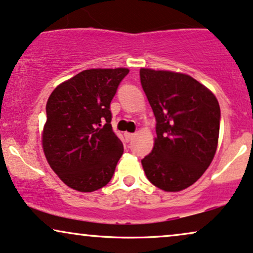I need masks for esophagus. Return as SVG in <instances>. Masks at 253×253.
Masks as SVG:
<instances>
[{"label":"esophagus","mask_w":253,"mask_h":253,"mask_svg":"<svg viewBox=\"0 0 253 253\" xmlns=\"http://www.w3.org/2000/svg\"><path fill=\"white\" fill-rule=\"evenodd\" d=\"M124 137H126V139L127 142L131 141V139L135 137V133H130V132H124Z\"/></svg>","instance_id":"esophagus-1"}]
</instances>
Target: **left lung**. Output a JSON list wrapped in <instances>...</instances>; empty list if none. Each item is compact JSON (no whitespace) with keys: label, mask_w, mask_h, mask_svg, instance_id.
Wrapping results in <instances>:
<instances>
[{"label":"left lung","mask_w":253,"mask_h":253,"mask_svg":"<svg viewBox=\"0 0 253 253\" xmlns=\"http://www.w3.org/2000/svg\"><path fill=\"white\" fill-rule=\"evenodd\" d=\"M156 118V137L142 160L148 180L165 192H180L200 179L215 155L220 106L213 92L185 73L139 70Z\"/></svg>","instance_id":"obj_1"}]
</instances>
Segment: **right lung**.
I'll return each instance as SVG.
<instances>
[{"instance_id": "obj_1", "label": "right lung", "mask_w": 253, "mask_h": 253, "mask_svg": "<svg viewBox=\"0 0 253 253\" xmlns=\"http://www.w3.org/2000/svg\"><path fill=\"white\" fill-rule=\"evenodd\" d=\"M127 73L124 67L85 70L50 93L42 149L50 168L70 188L93 192L111 180L124 149L110 124V103Z\"/></svg>"}]
</instances>
